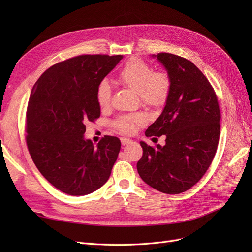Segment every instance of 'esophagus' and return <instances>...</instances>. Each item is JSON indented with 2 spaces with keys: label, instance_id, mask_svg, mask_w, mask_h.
Here are the masks:
<instances>
[{
  "label": "esophagus",
  "instance_id": "34e87169",
  "mask_svg": "<svg viewBox=\"0 0 252 252\" xmlns=\"http://www.w3.org/2000/svg\"><path fill=\"white\" fill-rule=\"evenodd\" d=\"M130 142H131V140L126 139V138H121V143H122V145H123V146H125V145L129 144Z\"/></svg>",
  "mask_w": 252,
  "mask_h": 252
}]
</instances>
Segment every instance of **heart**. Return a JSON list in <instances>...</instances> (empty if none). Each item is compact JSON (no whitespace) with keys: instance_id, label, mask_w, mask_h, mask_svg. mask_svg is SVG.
Wrapping results in <instances>:
<instances>
[{"instance_id":"obj_1","label":"heart","mask_w":252,"mask_h":252,"mask_svg":"<svg viewBox=\"0 0 252 252\" xmlns=\"http://www.w3.org/2000/svg\"><path fill=\"white\" fill-rule=\"evenodd\" d=\"M119 82L138 94L141 103L150 108L162 107L167 101L170 91V80L167 73L154 72L149 64L140 59H131L122 68L118 77ZM111 88L107 81H102L96 88V100L101 107H106L110 102ZM145 122L142 114L120 117L113 122L118 131L131 134L135 127Z\"/></svg>"}]
</instances>
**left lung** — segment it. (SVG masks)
Listing matches in <instances>:
<instances>
[{
	"mask_svg": "<svg viewBox=\"0 0 252 252\" xmlns=\"http://www.w3.org/2000/svg\"><path fill=\"white\" fill-rule=\"evenodd\" d=\"M170 80L165 107L146 136L166 135L164 146L140 142L143 157L136 164L141 179L167 194L191 188L207 171L220 139V112L215 90L202 71L190 61L158 53Z\"/></svg>",
	"mask_w": 252,
	"mask_h": 252,
	"instance_id": "8db88e82",
	"label": "left lung"
}]
</instances>
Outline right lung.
<instances>
[{
  "mask_svg": "<svg viewBox=\"0 0 252 252\" xmlns=\"http://www.w3.org/2000/svg\"><path fill=\"white\" fill-rule=\"evenodd\" d=\"M123 56L85 55L51 66L36 81L26 112V143L36 168L69 195H86L110 177L121 149L117 136L95 145L86 123L100 118L96 88Z\"/></svg>",
  "mask_w": 252,
  "mask_h": 252,
  "instance_id": "add662e5",
  "label": "right lung"
}]
</instances>
